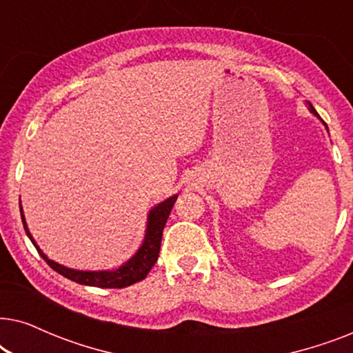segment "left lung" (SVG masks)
Instances as JSON below:
<instances>
[{
    "instance_id": "8db88e82",
    "label": "left lung",
    "mask_w": 353,
    "mask_h": 353,
    "mask_svg": "<svg viewBox=\"0 0 353 353\" xmlns=\"http://www.w3.org/2000/svg\"><path fill=\"white\" fill-rule=\"evenodd\" d=\"M308 105H310V108H308V109H310V112H313L315 115H318V114H316V110H315V108H313V105H312L310 103H308Z\"/></svg>"
}]
</instances>
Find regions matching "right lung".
Masks as SVG:
<instances>
[{"mask_svg": "<svg viewBox=\"0 0 353 353\" xmlns=\"http://www.w3.org/2000/svg\"><path fill=\"white\" fill-rule=\"evenodd\" d=\"M176 197H178L176 194L168 197L167 201L157 204L151 212H149L146 236H144L141 248H139L137 250V254H134L130 260H127L122 267H119L117 270H112V272H80V270L62 267V265L56 263L54 260H50L45 254H43V250L38 248L35 239H33L30 231H28L26 216L22 214V205H21V216H22V223H23V228H26L27 236L30 238L33 245L37 248L38 254L45 259V262L50 265L54 272L62 274V276L72 279V281L85 284V286L120 289V288H127L130 284H134L146 278L148 273L151 272V268L154 267V263L157 262L159 250H161L163 226L167 223V219L168 215H170L172 207L175 204Z\"/></svg>", "mask_w": 353, "mask_h": 353, "instance_id": "right-lung-1", "label": "right lung"}]
</instances>
